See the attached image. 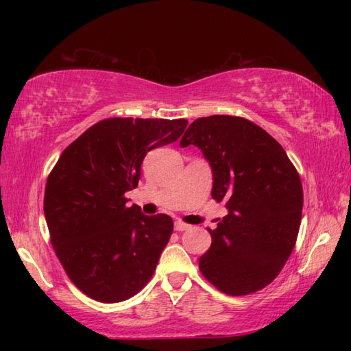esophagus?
I'll use <instances>...</instances> for the list:
<instances>
[{"label": "esophagus", "instance_id": "34e87169", "mask_svg": "<svg viewBox=\"0 0 351 351\" xmlns=\"http://www.w3.org/2000/svg\"><path fill=\"white\" fill-rule=\"evenodd\" d=\"M175 229L178 230V232H182V230L190 229V226L186 224V223H182V221H175Z\"/></svg>", "mask_w": 351, "mask_h": 351}]
</instances>
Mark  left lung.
Returning a JSON list of instances; mask_svg holds the SVG:
<instances>
[{
    "instance_id": "obj_1",
    "label": "left lung",
    "mask_w": 351,
    "mask_h": 351,
    "mask_svg": "<svg viewBox=\"0 0 351 351\" xmlns=\"http://www.w3.org/2000/svg\"><path fill=\"white\" fill-rule=\"evenodd\" d=\"M181 147H198L212 169V198L228 215L207 229L212 245L199 269L229 295L265 288L293 252L304 206L299 173L283 147L254 122L235 116L199 117Z\"/></svg>"
}]
</instances>
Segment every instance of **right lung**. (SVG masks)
Segmentation results:
<instances>
[{
  "mask_svg": "<svg viewBox=\"0 0 351 351\" xmlns=\"http://www.w3.org/2000/svg\"><path fill=\"white\" fill-rule=\"evenodd\" d=\"M186 119L112 117L64 148L45 190L52 246L82 293L104 304L127 300L150 280L173 232L165 213L127 207L145 154L175 142Z\"/></svg>",
  "mask_w": 351,
  "mask_h": 351,
  "instance_id": "add662e5",
  "label": "right lung"
}]
</instances>
